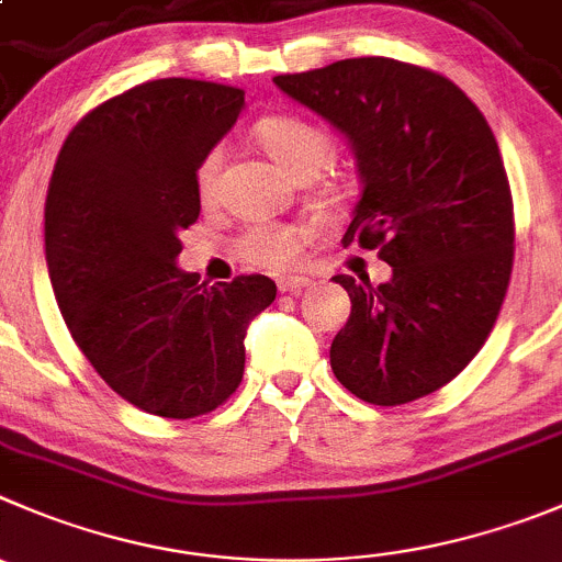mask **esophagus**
I'll list each match as a JSON object with an SVG mask.
<instances>
[{"label": "esophagus", "instance_id": "34e87169", "mask_svg": "<svg viewBox=\"0 0 562 562\" xmlns=\"http://www.w3.org/2000/svg\"><path fill=\"white\" fill-rule=\"evenodd\" d=\"M306 286H308L306 276H281L278 278V290L281 292H292V295H297V292H303Z\"/></svg>", "mask_w": 562, "mask_h": 562}]
</instances>
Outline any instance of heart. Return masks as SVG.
<instances>
[{"instance_id": "b5f03b06", "label": "heart", "mask_w": 562, "mask_h": 562, "mask_svg": "<svg viewBox=\"0 0 562 562\" xmlns=\"http://www.w3.org/2000/svg\"><path fill=\"white\" fill-rule=\"evenodd\" d=\"M259 146L276 159L295 179H312L334 154V137L319 121L295 115V112H278V115L261 117L254 130ZM223 148L215 146L198 159L195 165V192L201 201H212L217 195L221 181ZM306 232L297 226H278V223H259L245 228L237 239V250L245 261L259 267L284 270L292 267L301 256Z\"/></svg>"}]
</instances>
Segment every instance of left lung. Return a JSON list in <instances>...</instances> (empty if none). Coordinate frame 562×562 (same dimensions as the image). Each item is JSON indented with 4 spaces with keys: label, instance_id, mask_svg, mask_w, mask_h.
<instances>
[{
    "label": "left lung",
    "instance_id": "8db88e82",
    "mask_svg": "<svg viewBox=\"0 0 562 562\" xmlns=\"http://www.w3.org/2000/svg\"><path fill=\"white\" fill-rule=\"evenodd\" d=\"M272 82L345 132L364 190L341 243L378 250L392 278L334 276L350 319L336 381L403 405L461 375L488 339L513 270V195L488 121L441 74L352 57Z\"/></svg>",
    "mask_w": 562,
    "mask_h": 562
}]
</instances>
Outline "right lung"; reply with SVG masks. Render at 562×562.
I'll return each instance as SVG.
<instances>
[{
    "instance_id": "1",
    "label": "right lung",
    "mask_w": 562,
    "mask_h": 562,
    "mask_svg": "<svg viewBox=\"0 0 562 562\" xmlns=\"http://www.w3.org/2000/svg\"><path fill=\"white\" fill-rule=\"evenodd\" d=\"M245 93L204 79H151L68 132L46 195V265L57 306L106 386L154 416L192 419L237 392L245 330L276 281L198 284L179 234L198 221L195 165Z\"/></svg>"
}]
</instances>
